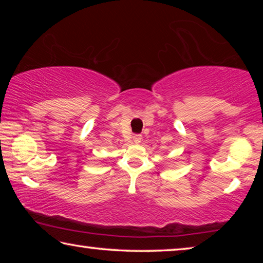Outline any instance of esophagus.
<instances>
[{"label": "esophagus", "instance_id": "34e87169", "mask_svg": "<svg viewBox=\"0 0 263 263\" xmlns=\"http://www.w3.org/2000/svg\"><path fill=\"white\" fill-rule=\"evenodd\" d=\"M132 139H133V141L136 142V144H140L142 138H141V136H140V135H135V136L132 137Z\"/></svg>", "mask_w": 263, "mask_h": 263}]
</instances>
